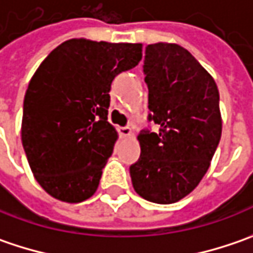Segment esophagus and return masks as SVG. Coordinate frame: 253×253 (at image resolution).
Here are the masks:
<instances>
[{
	"mask_svg": "<svg viewBox=\"0 0 253 253\" xmlns=\"http://www.w3.org/2000/svg\"><path fill=\"white\" fill-rule=\"evenodd\" d=\"M119 134L122 137H130L133 134V131H131L130 127H119Z\"/></svg>",
	"mask_w": 253,
	"mask_h": 253,
	"instance_id": "1",
	"label": "esophagus"
}]
</instances>
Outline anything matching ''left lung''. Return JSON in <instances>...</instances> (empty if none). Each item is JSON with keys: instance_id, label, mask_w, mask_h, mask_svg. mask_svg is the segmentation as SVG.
<instances>
[{"instance_id": "1", "label": "left lung", "mask_w": 253, "mask_h": 253, "mask_svg": "<svg viewBox=\"0 0 253 253\" xmlns=\"http://www.w3.org/2000/svg\"><path fill=\"white\" fill-rule=\"evenodd\" d=\"M143 72L148 120L159 125L138 134L140 159L130 166L133 187L156 204L180 201L210 169L222 131L219 93L212 76L177 43L146 46Z\"/></svg>"}]
</instances>
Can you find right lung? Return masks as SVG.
<instances>
[{"label":"right lung","instance_id":"obj_1","mask_svg":"<svg viewBox=\"0 0 253 253\" xmlns=\"http://www.w3.org/2000/svg\"><path fill=\"white\" fill-rule=\"evenodd\" d=\"M141 43L69 39L39 65L24 99L21 137L39 185L63 203L93 195L117 133L107 122L116 76L141 61Z\"/></svg>","mask_w":253,"mask_h":253}]
</instances>
